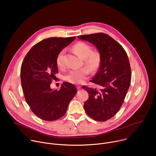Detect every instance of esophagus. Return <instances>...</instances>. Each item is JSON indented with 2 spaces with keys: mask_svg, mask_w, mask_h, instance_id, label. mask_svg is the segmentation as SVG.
I'll return each instance as SVG.
<instances>
[{
  "mask_svg": "<svg viewBox=\"0 0 156 156\" xmlns=\"http://www.w3.org/2000/svg\"><path fill=\"white\" fill-rule=\"evenodd\" d=\"M76 87H77V90H80V89H81L80 86H77Z\"/></svg>",
  "mask_w": 156,
  "mask_h": 156,
  "instance_id": "34e87169",
  "label": "esophagus"
}]
</instances>
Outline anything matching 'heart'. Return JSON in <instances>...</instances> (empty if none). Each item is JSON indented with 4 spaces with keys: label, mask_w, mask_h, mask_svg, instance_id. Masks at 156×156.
<instances>
[{
    "label": "heart",
    "mask_w": 156,
    "mask_h": 156,
    "mask_svg": "<svg viewBox=\"0 0 156 156\" xmlns=\"http://www.w3.org/2000/svg\"><path fill=\"white\" fill-rule=\"evenodd\" d=\"M73 50L78 56L84 59L85 65L92 72H94L99 68L101 57L98 52H93L91 46L84 42H78L73 47ZM65 50H62L57 55L56 63L58 68L62 70L65 68L64 59ZM90 73V70L86 67L70 70L65 76V80L73 84L82 83Z\"/></svg>",
    "instance_id": "b5f03b06"
}]
</instances>
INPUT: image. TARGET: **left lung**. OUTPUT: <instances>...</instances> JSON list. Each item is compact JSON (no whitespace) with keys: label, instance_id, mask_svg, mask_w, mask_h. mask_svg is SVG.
Here are the masks:
<instances>
[{"label":"left lung","instance_id":"8db88e82","mask_svg":"<svg viewBox=\"0 0 156 156\" xmlns=\"http://www.w3.org/2000/svg\"><path fill=\"white\" fill-rule=\"evenodd\" d=\"M98 48L101 57L98 72L91 82L98 84L93 89L83 86L89 98L84 108L87 115L99 122L112 118L121 108L131 78L127 54L120 44L103 33L78 36Z\"/></svg>","mask_w":156,"mask_h":156}]
</instances>
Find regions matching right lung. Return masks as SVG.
Returning <instances> with one entry per match:
<instances>
[{"mask_svg": "<svg viewBox=\"0 0 156 156\" xmlns=\"http://www.w3.org/2000/svg\"><path fill=\"white\" fill-rule=\"evenodd\" d=\"M75 38L43 39L29 51L22 62L20 78L26 102L42 120L54 121L62 117L77 93L75 86L67 82L63 83L60 90H53L50 87L58 71L57 55Z\"/></svg>", "mask_w": 156, "mask_h": 156, "instance_id": "right-lung-1", "label": "right lung"}]
</instances>
